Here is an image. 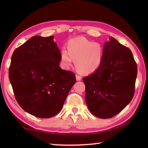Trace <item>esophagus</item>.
Segmentation results:
<instances>
[{"label": "esophagus", "instance_id": "esophagus-1", "mask_svg": "<svg viewBox=\"0 0 148 148\" xmlns=\"http://www.w3.org/2000/svg\"><path fill=\"white\" fill-rule=\"evenodd\" d=\"M76 77L77 81H80L81 80V78H82L80 76H79V75H76Z\"/></svg>", "mask_w": 148, "mask_h": 148}]
</instances>
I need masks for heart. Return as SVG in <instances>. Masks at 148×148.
Returning <instances> with one entry per match:
<instances>
[{"instance_id": "heart-1", "label": "heart", "mask_w": 148, "mask_h": 148, "mask_svg": "<svg viewBox=\"0 0 148 148\" xmlns=\"http://www.w3.org/2000/svg\"><path fill=\"white\" fill-rule=\"evenodd\" d=\"M103 56V49L100 44L83 37L71 39L67 43V50L63 48L60 53L61 62L65 67H70L76 60V67L82 73H92L98 69Z\"/></svg>"}]
</instances>
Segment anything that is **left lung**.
I'll use <instances>...</instances> for the list:
<instances>
[{"mask_svg":"<svg viewBox=\"0 0 148 148\" xmlns=\"http://www.w3.org/2000/svg\"><path fill=\"white\" fill-rule=\"evenodd\" d=\"M137 75L131 50L111 37L103 46L101 65L83 78L86 102L92 114L108 119L121 112L133 98Z\"/></svg>","mask_w":148,"mask_h":148,"instance_id":"1","label":"left lung"}]
</instances>
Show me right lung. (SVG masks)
Masks as SVG:
<instances>
[{
  "label": "right lung",
  "mask_w": 148,
  "mask_h": 148,
  "mask_svg": "<svg viewBox=\"0 0 148 148\" xmlns=\"http://www.w3.org/2000/svg\"><path fill=\"white\" fill-rule=\"evenodd\" d=\"M53 38L31 37L14 50L9 69L18 104L40 118H51L60 112L76 81L73 72L60 67V51Z\"/></svg>",
  "instance_id": "obj_1"
}]
</instances>
